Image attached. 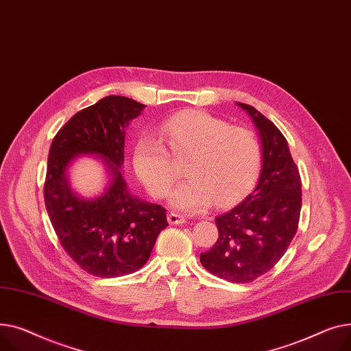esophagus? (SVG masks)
Listing matches in <instances>:
<instances>
[{
    "label": "esophagus",
    "instance_id": "1",
    "mask_svg": "<svg viewBox=\"0 0 351 351\" xmlns=\"http://www.w3.org/2000/svg\"><path fill=\"white\" fill-rule=\"evenodd\" d=\"M167 219L171 225H181V223H185V221H187V218H185L181 214H178V213H170Z\"/></svg>",
    "mask_w": 351,
    "mask_h": 351
}]
</instances>
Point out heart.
I'll list each match as a JSON object with an SVG mask.
<instances>
[{"mask_svg": "<svg viewBox=\"0 0 351 351\" xmlns=\"http://www.w3.org/2000/svg\"><path fill=\"white\" fill-rule=\"evenodd\" d=\"M161 137L176 158H187L189 180L170 195L173 207L201 213L213 202L225 207L239 199L255 182L262 150L254 132L199 110L177 113L162 121ZM134 170L154 197H166L176 181V164L162 141L141 137L134 149Z\"/></svg>", "mask_w": 351, "mask_h": 351, "instance_id": "heart-1", "label": "heart"}]
</instances>
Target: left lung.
<instances>
[{
	"instance_id": "obj_1",
	"label": "left lung",
	"mask_w": 351,
	"mask_h": 351,
	"mask_svg": "<svg viewBox=\"0 0 351 351\" xmlns=\"http://www.w3.org/2000/svg\"><path fill=\"white\" fill-rule=\"evenodd\" d=\"M238 103L255 123L262 143V170L255 190L218 215V239L201 254L202 266L234 283H248L271 271L296 235L302 181L285 136L255 108Z\"/></svg>"
}]
</instances>
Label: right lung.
<instances>
[{
    "instance_id": "obj_1",
    "label": "right lung",
    "mask_w": 351,
    "mask_h": 351,
    "mask_svg": "<svg viewBox=\"0 0 351 351\" xmlns=\"http://www.w3.org/2000/svg\"><path fill=\"white\" fill-rule=\"evenodd\" d=\"M146 108L126 96H106L77 112L55 136L48 156L44 198L60 245L82 269L97 278L138 271L169 225L166 208L129 193L121 173L125 129ZM80 154L104 158L111 181L88 200L70 189L67 169Z\"/></svg>"
}]
</instances>
